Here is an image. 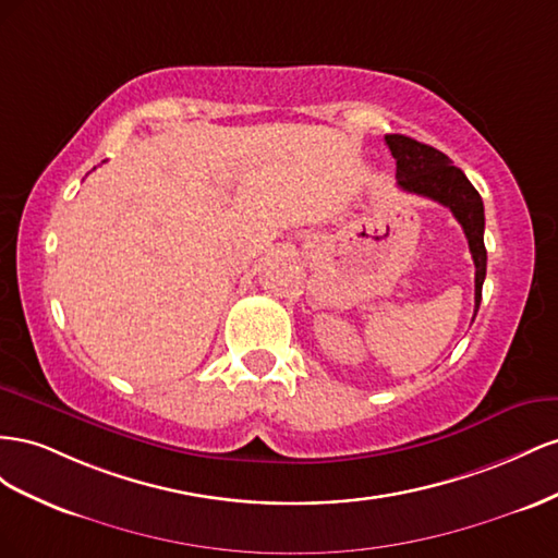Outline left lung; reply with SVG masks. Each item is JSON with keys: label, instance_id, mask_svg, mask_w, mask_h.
<instances>
[{"label": "left lung", "instance_id": "obj_1", "mask_svg": "<svg viewBox=\"0 0 558 558\" xmlns=\"http://www.w3.org/2000/svg\"><path fill=\"white\" fill-rule=\"evenodd\" d=\"M386 145L397 161V186L409 194L437 201L453 213L463 227L474 259V315L482 304L486 278L484 247V203L465 172L456 168L447 154L407 135H386Z\"/></svg>", "mask_w": 558, "mask_h": 558}]
</instances>
